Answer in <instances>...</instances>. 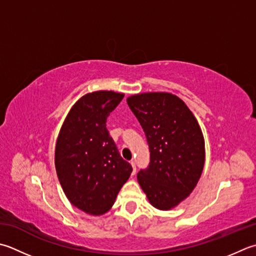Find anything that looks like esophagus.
<instances>
[{
	"instance_id": "1",
	"label": "esophagus",
	"mask_w": 256,
	"mask_h": 256,
	"mask_svg": "<svg viewBox=\"0 0 256 256\" xmlns=\"http://www.w3.org/2000/svg\"><path fill=\"white\" fill-rule=\"evenodd\" d=\"M131 165H132V168H133L132 174H135V172H136V165H135V162H134V161H131Z\"/></svg>"
}]
</instances>
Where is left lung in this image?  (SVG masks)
Wrapping results in <instances>:
<instances>
[{
	"mask_svg": "<svg viewBox=\"0 0 256 256\" xmlns=\"http://www.w3.org/2000/svg\"><path fill=\"white\" fill-rule=\"evenodd\" d=\"M146 135L150 165L138 181L155 208L168 211L190 196L205 163L202 130L191 110L176 95L148 92L126 98Z\"/></svg>",
	"mask_w": 256,
	"mask_h": 256,
	"instance_id": "left-lung-1",
	"label": "left lung"
}]
</instances>
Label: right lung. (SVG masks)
I'll use <instances>...</instances> for the list:
<instances>
[{
    "label": "right lung",
    "instance_id": "add662e5",
    "mask_svg": "<svg viewBox=\"0 0 256 256\" xmlns=\"http://www.w3.org/2000/svg\"><path fill=\"white\" fill-rule=\"evenodd\" d=\"M123 93L96 91L70 110L55 145V168L63 192L75 208L94 216L111 210L132 166L120 155L106 118Z\"/></svg>",
    "mask_w": 256,
    "mask_h": 256
}]
</instances>
